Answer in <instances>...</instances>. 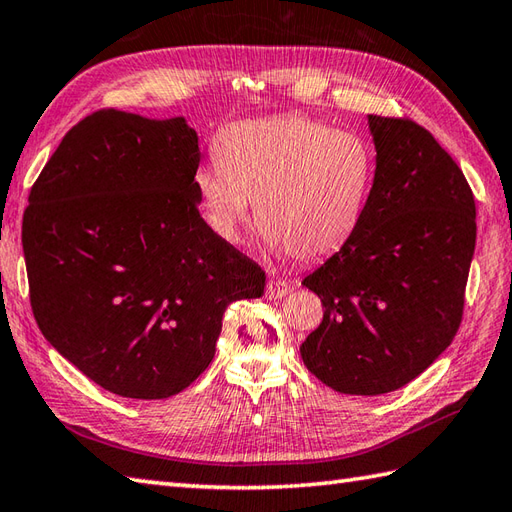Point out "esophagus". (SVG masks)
<instances>
[{
    "instance_id": "obj_1",
    "label": "esophagus",
    "mask_w": 512,
    "mask_h": 512,
    "mask_svg": "<svg viewBox=\"0 0 512 512\" xmlns=\"http://www.w3.org/2000/svg\"><path fill=\"white\" fill-rule=\"evenodd\" d=\"M288 290H290L288 281H284V279H268V284H266V297H268V299H279V297L288 295Z\"/></svg>"
}]
</instances>
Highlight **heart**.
Here are the masks:
<instances>
[{
	"label": "heart",
	"mask_w": 512,
	"mask_h": 512,
	"mask_svg": "<svg viewBox=\"0 0 512 512\" xmlns=\"http://www.w3.org/2000/svg\"><path fill=\"white\" fill-rule=\"evenodd\" d=\"M213 156L193 173L211 231L239 244L257 202L266 244L290 250L299 262L323 259L350 242L376 176V151L363 134L308 116L228 125L215 138Z\"/></svg>",
	"instance_id": "b5f03b06"
}]
</instances>
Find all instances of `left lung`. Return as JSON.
<instances>
[{"label": "left lung", "mask_w": 512, "mask_h": 512, "mask_svg": "<svg viewBox=\"0 0 512 512\" xmlns=\"http://www.w3.org/2000/svg\"><path fill=\"white\" fill-rule=\"evenodd\" d=\"M376 176L361 226L303 279L323 321L299 352L339 394L380 396L411 383L460 328L475 250V200L427 129L367 116Z\"/></svg>", "instance_id": "8db88e82"}]
</instances>
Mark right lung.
I'll return each instance as SVG.
<instances>
[{"mask_svg": "<svg viewBox=\"0 0 512 512\" xmlns=\"http://www.w3.org/2000/svg\"><path fill=\"white\" fill-rule=\"evenodd\" d=\"M187 118L103 110L74 125L30 191L21 244L41 334L116 396L180 394L215 356L228 303L266 275L200 215Z\"/></svg>", "mask_w": 512, "mask_h": 512, "instance_id": "obj_1", "label": "right lung"}]
</instances>
